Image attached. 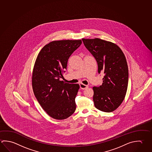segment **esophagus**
<instances>
[{"label":"esophagus","mask_w":152,"mask_h":152,"mask_svg":"<svg viewBox=\"0 0 152 152\" xmlns=\"http://www.w3.org/2000/svg\"><path fill=\"white\" fill-rule=\"evenodd\" d=\"M80 88L81 89H82V90H85V89H86L87 88H88V85H84V84H83L82 83H80Z\"/></svg>","instance_id":"34e87169"}]
</instances>
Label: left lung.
I'll list each match as a JSON object with an SVG mask.
<instances>
[{
	"label": "left lung",
	"mask_w": 152,
	"mask_h": 152,
	"mask_svg": "<svg viewBox=\"0 0 152 152\" xmlns=\"http://www.w3.org/2000/svg\"><path fill=\"white\" fill-rule=\"evenodd\" d=\"M86 48L97 62L99 74L104 72L102 84L93 88L96 108L110 113L117 109L125 98L128 88V64L121 49L114 43L99 38L84 39Z\"/></svg>",
	"instance_id": "left-lung-1"
}]
</instances>
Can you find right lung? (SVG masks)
<instances>
[{"mask_svg": "<svg viewBox=\"0 0 152 152\" xmlns=\"http://www.w3.org/2000/svg\"><path fill=\"white\" fill-rule=\"evenodd\" d=\"M81 40H56L43 47L33 69V91L46 113L56 120H64L76 110L78 84L60 80L67 69L68 59L80 47Z\"/></svg>", "mask_w": 152, "mask_h": 152, "instance_id": "1", "label": "right lung"}]
</instances>
